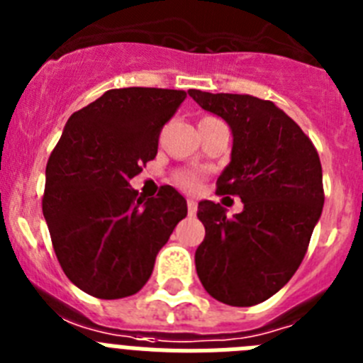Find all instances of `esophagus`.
Segmentation results:
<instances>
[{
    "label": "esophagus",
    "instance_id": "esophagus-1",
    "mask_svg": "<svg viewBox=\"0 0 363 363\" xmlns=\"http://www.w3.org/2000/svg\"><path fill=\"white\" fill-rule=\"evenodd\" d=\"M187 211H189V214H191V216H194V214H196V211H198V203H196V200H187Z\"/></svg>",
    "mask_w": 363,
    "mask_h": 363
}]
</instances>
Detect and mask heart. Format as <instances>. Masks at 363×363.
<instances>
[{"label":"heart","instance_id":"1","mask_svg":"<svg viewBox=\"0 0 363 363\" xmlns=\"http://www.w3.org/2000/svg\"><path fill=\"white\" fill-rule=\"evenodd\" d=\"M174 184L187 192H196L201 184V176L196 171H182L174 176Z\"/></svg>","mask_w":363,"mask_h":363}]
</instances>
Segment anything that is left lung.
Wrapping results in <instances>:
<instances>
[{
    "label": "left lung",
    "instance_id": "obj_1",
    "mask_svg": "<svg viewBox=\"0 0 363 363\" xmlns=\"http://www.w3.org/2000/svg\"><path fill=\"white\" fill-rule=\"evenodd\" d=\"M201 108L233 130L230 163L218 194H233L243 211L227 218L220 203H198L205 238L196 272L221 303L251 307L293 278L323 209L322 163L313 142L281 108L249 94L189 91Z\"/></svg>",
    "mask_w": 363,
    "mask_h": 363
}]
</instances>
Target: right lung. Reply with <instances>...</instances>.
Wrapping results in <instances>:
<instances>
[{
	"label": "right lung",
	"instance_id": "1",
	"mask_svg": "<svg viewBox=\"0 0 363 363\" xmlns=\"http://www.w3.org/2000/svg\"><path fill=\"white\" fill-rule=\"evenodd\" d=\"M185 98L172 89H111L74 112L50 154L43 216L63 272L91 296L136 294L187 216L171 185L145 200L129 184L156 158L163 125Z\"/></svg>",
	"mask_w": 363,
	"mask_h": 363
}]
</instances>
